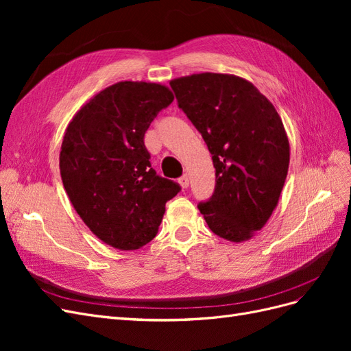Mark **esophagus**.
Here are the masks:
<instances>
[{"mask_svg": "<svg viewBox=\"0 0 351 351\" xmlns=\"http://www.w3.org/2000/svg\"><path fill=\"white\" fill-rule=\"evenodd\" d=\"M178 183H180V186H182L183 189H187L189 184H190V177L187 174L183 176V177H180L178 178Z\"/></svg>", "mask_w": 351, "mask_h": 351, "instance_id": "esophagus-1", "label": "esophagus"}]
</instances>
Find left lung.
<instances>
[{
	"label": "left lung",
	"instance_id": "1",
	"mask_svg": "<svg viewBox=\"0 0 351 351\" xmlns=\"http://www.w3.org/2000/svg\"><path fill=\"white\" fill-rule=\"evenodd\" d=\"M169 84L215 168V192L199 204L200 214L222 239H252L277 208L289 173L290 143L280 114L253 83L234 74L199 73Z\"/></svg>",
	"mask_w": 351,
	"mask_h": 351
}]
</instances>
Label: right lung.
<instances>
[{
    "instance_id": "obj_1",
    "label": "right lung",
    "mask_w": 351,
    "mask_h": 351,
    "mask_svg": "<svg viewBox=\"0 0 351 351\" xmlns=\"http://www.w3.org/2000/svg\"><path fill=\"white\" fill-rule=\"evenodd\" d=\"M174 101L161 83L119 82L73 115L60 152V174L73 208L108 246L136 250L149 243L180 186L156 176L145 133Z\"/></svg>"
}]
</instances>
